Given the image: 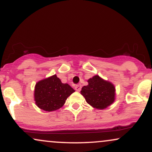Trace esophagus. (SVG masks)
Instances as JSON below:
<instances>
[{
  "label": "esophagus",
  "mask_w": 152,
  "mask_h": 152,
  "mask_svg": "<svg viewBox=\"0 0 152 152\" xmlns=\"http://www.w3.org/2000/svg\"><path fill=\"white\" fill-rule=\"evenodd\" d=\"M75 89H76V91H80L81 89V85H76L75 86Z\"/></svg>",
  "instance_id": "1"
}]
</instances>
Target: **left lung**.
<instances>
[{
	"label": "left lung",
	"mask_w": 152,
	"mask_h": 152,
	"mask_svg": "<svg viewBox=\"0 0 152 152\" xmlns=\"http://www.w3.org/2000/svg\"><path fill=\"white\" fill-rule=\"evenodd\" d=\"M88 83L87 86L81 88V94L91 106L104 109L114 102L115 88L112 83L104 81L99 76L89 78Z\"/></svg>",
	"instance_id": "left-lung-1"
}]
</instances>
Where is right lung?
<instances>
[{
	"label": "right lung",
	"instance_id": "1",
	"mask_svg": "<svg viewBox=\"0 0 152 152\" xmlns=\"http://www.w3.org/2000/svg\"><path fill=\"white\" fill-rule=\"evenodd\" d=\"M75 91L68 83H63L56 75L36 83L34 91L36 104L40 109L52 111L60 109Z\"/></svg>",
	"mask_w": 152,
	"mask_h": 152
}]
</instances>
